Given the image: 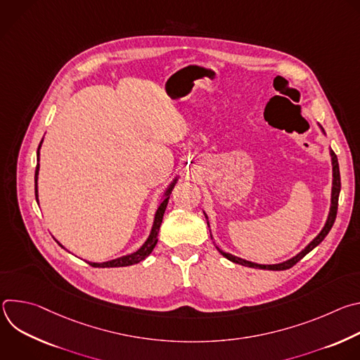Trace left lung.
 I'll return each instance as SVG.
<instances>
[{"label":"left lung","mask_w":360,"mask_h":360,"mask_svg":"<svg viewBox=\"0 0 360 360\" xmlns=\"http://www.w3.org/2000/svg\"><path fill=\"white\" fill-rule=\"evenodd\" d=\"M319 128L322 129V132L326 135L323 127L318 122ZM329 153H330V161H332V193H330V210H329V215H328V219L325 222V226L322 228V231L309 242L304 249H302L297 255H295L293 258L285 261V262H281V264H274V265H264V264H256V262H250V261H246V259H242L239 258V256H235L232 253H228V252H224L221 250L218 246L217 249L219 250V253L222 256H225L226 259H229L231 262L233 264H239V265H243V266H248V268H255V269H266V271H285V269H289L292 268L296 262H299L304 255L309 253L312 249H315L325 238L326 235L329 233V231L332 229L333 224H335V219H336V212H338V200H339V193H340V172H339V164H338V157L335 155V152L332 149H329ZM203 215H205V219H207V225L210 228V232H211V226H210V219H208V215L205 214L203 211ZM211 238H212V233H211ZM214 239V238H212Z\"/></svg>","instance_id":"obj_1"}]
</instances>
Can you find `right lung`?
I'll list each match as a JSON object with an SVG mask.
<instances>
[{
	"label": "right lung",
	"instance_id": "1",
	"mask_svg": "<svg viewBox=\"0 0 360 360\" xmlns=\"http://www.w3.org/2000/svg\"><path fill=\"white\" fill-rule=\"evenodd\" d=\"M42 141H44V138L41 139V142L38 145V149H37V161L38 162H39V149H41ZM38 172H39V164H37V169H35V199H37V202H38ZM178 179H179V175H176L172 179V182L167 186V189L164 191V193L161 196V200L158 203L155 217H153V224H152L149 236L146 238V240L142 243V246L138 250H135L132 253H128V255H124V256H120V258H115V259H111V261H107V262H86V264H89L94 268H120V266H129V265L139 264L141 261H143L146 258V256H149L150 252L153 250V248H155L157 242H158V233H160V228H161V224H162V218H164V214H165V210H167L169 196L172 193V189L176 185ZM60 246L64 248L61 243H60Z\"/></svg>",
	"mask_w": 360,
	"mask_h": 360
}]
</instances>
